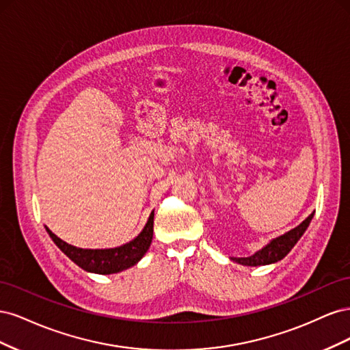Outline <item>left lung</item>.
I'll return each mask as SVG.
<instances>
[{"label":"left lung","instance_id":"1","mask_svg":"<svg viewBox=\"0 0 350 350\" xmlns=\"http://www.w3.org/2000/svg\"><path fill=\"white\" fill-rule=\"evenodd\" d=\"M312 216L314 213H311L308 217H306L301 225L293 228L289 232H286L284 235L276 239H271L266 247H262L260 251L252 254V256L242 257V258H230V260L238 264H242V266H267V264L280 261L282 258L288 256L289 251L295 247V243L298 242L299 238L304 235V232L311 224Z\"/></svg>","mask_w":350,"mask_h":350}]
</instances>
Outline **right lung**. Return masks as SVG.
Returning <instances> with one entry per match:
<instances>
[{
	"label": "right lung",
	"instance_id": "right-lung-1",
	"mask_svg": "<svg viewBox=\"0 0 350 350\" xmlns=\"http://www.w3.org/2000/svg\"><path fill=\"white\" fill-rule=\"evenodd\" d=\"M153 217L154 211H152L146 226L133 241L121 247L107 250H84L72 247L59 239L55 234H52L48 228L46 232L51 239L55 242V245L83 270L96 274H113L130 269L143 258L153 239Z\"/></svg>",
	"mask_w": 350,
	"mask_h": 350
}]
</instances>
